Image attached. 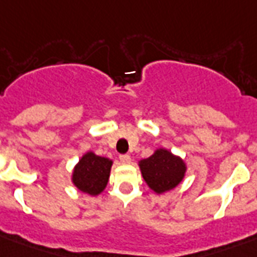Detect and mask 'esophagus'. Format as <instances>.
Masks as SVG:
<instances>
[{
    "mask_svg": "<svg viewBox=\"0 0 257 257\" xmlns=\"http://www.w3.org/2000/svg\"><path fill=\"white\" fill-rule=\"evenodd\" d=\"M120 161L122 164H129V163H131V156H129V155H121Z\"/></svg>",
    "mask_w": 257,
    "mask_h": 257,
    "instance_id": "esophagus-1",
    "label": "esophagus"
}]
</instances>
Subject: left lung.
Segmentation results:
<instances>
[{"label":"left lung","mask_w":257,"mask_h":257,"mask_svg":"<svg viewBox=\"0 0 257 257\" xmlns=\"http://www.w3.org/2000/svg\"><path fill=\"white\" fill-rule=\"evenodd\" d=\"M139 165L145 183L159 195L177 187L187 171L183 159L164 148L156 149L152 156L141 160Z\"/></svg>","instance_id":"8db88e82"}]
</instances>
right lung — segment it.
<instances>
[{
    "instance_id": "add662e5",
    "label": "right lung",
    "mask_w": 257,
    "mask_h": 257,
    "mask_svg": "<svg viewBox=\"0 0 257 257\" xmlns=\"http://www.w3.org/2000/svg\"><path fill=\"white\" fill-rule=\"evenodd\" d=\"M112 160L86 152L74 167L72 181L84 193L97 196L108 184Z\"/></svg>"
}]
</instances>
